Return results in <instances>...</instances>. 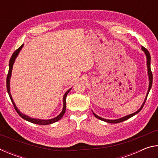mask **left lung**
Masks as SVG:
<instances>
[{
    "label": "left lung",
    "instance_id": "left-lung-1",
    "mask_svg": "<svg viewBox=\"0 0 158 158\" xmlns=\"http://www.w3.org/2000/svg\"><path fill=\"white\" fill-rule=\"evenodd\" d=\"M141 49H142V50L144 52H145L146 55V58H147V67H148V76H149V81H150V83H149V87H148V93H147V95L146 96V98H145V100H144L142 106H141V108L139 109V110L135 112V113H133L132 114H130L128 115V116H126L125 117H123L121 118H119V119H117V120H107V119H105V118H101L100 116H97V115L95 114L94 113H93V114H94V116L97 118L101 120V121H104L105 122H107V123H121L123 121H126V120L129 119L130 118L132 117L133 116H135V114H138L139 112L141 109H142L143 106L144 105V104H145V102L146 100L147 99V97H148V95L149 93V91L150 90H151V86H152V84H153V74H152V71H151V55H150V53L148 50H147L145 47H141Z\"/></svg>",
    "mask_w": 158,
    "mask_h": 158
}]
</instances>
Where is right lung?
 I'll return each mask as SVG.
<instances>
[{"label":"right lung","mask_w":158,"mask_h":158,"mask_svg":"<svg viewBox=\"0 0 158 158\" xmlns=\"http://www.w3.org/2000/svg\"><path fill=\"white\" fill-rule=\"evenodd\" d=\"M23 46V44L21 45L20 47H19L18 49L15 51V52L12 53V57L10 58V63H9V71H8V74H7V80H6V87H7V93H8L9 96H10V100H11L13 104V106H14V107L15 109V110L17 111V112L18 113V114L19 115V116L23 118L26 121H29L31 123H33L35 124H37V125H49V124H52L53 123L56 122L58 121H59V120L63 116L64 114H65V109H66V97H67V95H68V93L69 92V90L71 89L68 90V91H67L65 95L63 96V111L61 113L58 115L57 117L54 118H52V119H49V120H40V119H35V118H31L30 117H28V116H26V115L21 114V112L18 110V109L17 108V106H16L14 102V101L12 100V95L10 94V77H11V73H12V66H13V64H14V62L15 60V58H17V55L19 54V53L20 50L21 49V48Z\"/></svg>","instance_id":"add662e5"}]
</instances>
